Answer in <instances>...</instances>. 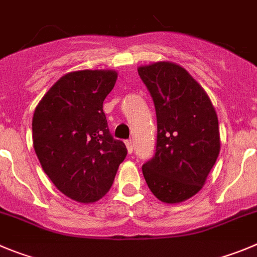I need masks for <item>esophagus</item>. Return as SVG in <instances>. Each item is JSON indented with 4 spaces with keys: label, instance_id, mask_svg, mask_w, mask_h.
<instances>
[{
    "label": "esophagus",
    "instance_id": "1",
    "mask_svg": "<svg viewBox=\"0 0 257 257\" xmlns=\"http://www.w3.org/2000/svg\"><path fill=\"white\" fill-rule=\"evenodd\" d=\"M126 148H127V152L130 153V154L134 152L133 140H126Z\"/></svg>",
    "mask_w": 257,
    "mask_h": 257
}]
</instances>
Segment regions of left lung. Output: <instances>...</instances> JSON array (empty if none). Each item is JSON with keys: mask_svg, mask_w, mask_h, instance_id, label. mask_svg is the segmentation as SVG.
<instances>
[{"mask_svg": "<svg viewBox=\"0 0 257 257\" xmlns=\"http://www.w3.org/2000/svg\"><path fill=\"white\" fill-rule=\"evenodd\" d=\"M157 114V144L143 164L150 191L167 204L201 190L219 155L218 117L209 96L183 67L157 62L139 67Z\"/></svg>", "mask_w": 257, "mask_h": 257, "instance_id": "left-lung-1", "label": "left lung"}]
</instances>
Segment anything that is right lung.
<instances>
[{"label": "right lung", "instance_id": "add662e5", "mask_svg": "<svg viewBox=\"0 0 257 257\" xmlns=\"http://www.w3.org/2000/svg\"><path fill=\"white\" fill-rule=\"evenodd\" d=\"M117 80L110 70L66 74L37 105L33 144L46 175L70 199H102L127 155L108 128L103 102Z\"/></svg>", "mask_w": 257, "mask_h": 257}]
</instances>
